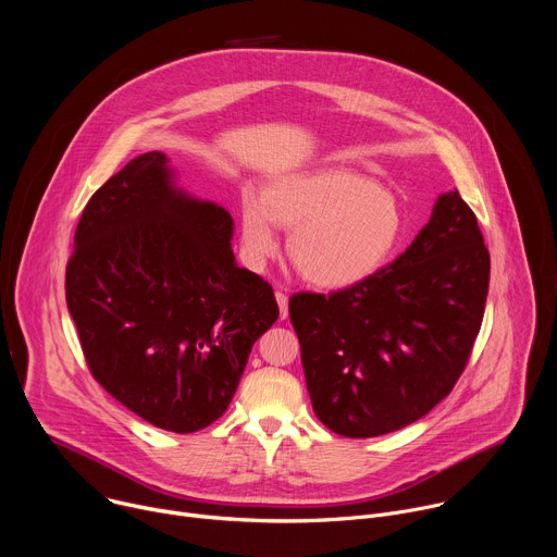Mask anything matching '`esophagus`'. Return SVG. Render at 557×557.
Returning <instances> with one entry per match:
<instances>
[{
	"label": "esophagus",
	"mask_w": 557,
	"mask_h": 557,
	"mask_svg": "<svg viewBox=\"0 0 557 557\" xmlns=\"http://www.w3.org/2000/svg\"><path fill=\"white\" fill-rule=\"evenodd\" d=\"M275 299H277V306H280V317H282V320H286V317H288V295L277 290Z\"/></svg>",
	"instance_id": "34e87169"
}]
</instances>
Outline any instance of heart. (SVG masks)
<instances>
[{"label": "heart", "instance_id": "obj_1", "mask_svg": "<svg viewBox=\"0 0 557 557\" xmlns=\"http://www.w3.org/2000/svg\"><path fill=\"white\" fill-rule=\"evenodd\" d=\"M277 224L290 228L286 251L299 275L337 290L372 277L404 233L396 198L350 170H317L271 181L240 200V240L251 267L280 249Z\"/></svg>", "mask_w": 557, "mask_h": 557}]
</instances>
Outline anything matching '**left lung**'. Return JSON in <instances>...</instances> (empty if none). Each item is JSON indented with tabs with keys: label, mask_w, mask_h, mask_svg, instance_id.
Here are the masks:
<instances>
[{
	"label": "left lung",
	"mask_w": 557,
	"mask_h": 557,
	"mask_svg": "<svg viewBox=\"0 0 557 557\" xmlns=\"http://www.w3.org/2000/svg\"><path fill=\"white\" fill-rule=\"evenodd\" d=\"M490 251L473 211L441 194L414 243L372 277L297 293L288 314L312 410L329 430L370 438L425 417L451 392L483 324Z\"/></svg>",
	"instance_id": "obj_1"
}]
</instances>
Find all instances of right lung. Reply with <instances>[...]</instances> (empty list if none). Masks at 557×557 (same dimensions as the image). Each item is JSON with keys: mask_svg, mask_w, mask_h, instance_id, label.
Masks as SVG:
<instances>
[{"mask_svg": "<svg viewBox=\"0 0 557 557\" xmlns=\"http://www.w3.org/2000/svg\"><path fill=\"white\" fill-rule=\"evenodd\" d=\"M233 218L140 153L86 205L65 301L95 379L147 423L189 434L224 414L280 308L235 262Z\"/></svg>", "mask_w": 557, "mask_h": 557, "instance_id": "obj_1", "label": "right lung"}]
</instances>
